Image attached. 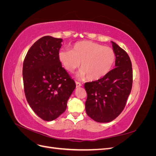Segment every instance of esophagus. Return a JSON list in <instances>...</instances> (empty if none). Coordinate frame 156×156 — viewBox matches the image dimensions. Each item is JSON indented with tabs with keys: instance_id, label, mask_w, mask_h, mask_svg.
Returning a JSON list of instances; mask_svg holds the SVG:
<instances>
[{
	"instance_id": "1",
	"label": "esophagus",
	"mask_w": 156,
	"mask_h": 156,
	"mask_svg": "<svg viewBox=\"0 0 156 156\" xmlns=\"http://www.w3.org/2000/svg\"><path fill=\"white\" fill-rule=\"evenodd\" d=\"M75 84H76V87H77V88H79V87H82V84H81V83H79V82L76 81V82H75Z\"/></svg>"
}]
</instances>
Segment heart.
I'll use <instances>...</instances> for the list:
<instances>
[{"instance_id": "1", "label": "heart", "mask_w": 156, "mask_h": 156, "mask_svg": "<svg viewBox=\"0 0 156 156\" xmlns=\"http://www.w3.org/2000/svg\"><path fill=\"white\" fill-rule=\"evenodd\" d=\"M58 58L64 68L72 73L80 66L81 69L77 76L88 77L95 81L105 77L112 69L116 61L115 51L95 42L83 41L75 44L72 49H61Z\"/></svg>"}]
</instances>
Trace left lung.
<instances>
[{"label": "left lung", "instance_id": "obj_1", "mask_svg": "<svg viewBox=\"0 0 156 156\" xmlns=\"http://www.w3.org/2000/svg\"><path fill=\"white\" fill-rule=\"evenodd\" d=\"M115 68L105 77L84 84L87 93V114L101 123L115 120L124 108L133 83V71L129 56L114 41Z\"/></svg>", "mask_w": 156, "mask_h": 156}]
</instances>
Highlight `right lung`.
Returning <instances> with one entry per match:
<instances>
[{"instance_id":"add662e5","label":"right lung","mask_w":156,"mask_h":156,"mask_svg":"<svg viewBox=\"0 0 156 156\" xmlns=\"http://www.w3.org/2000/svg\"><path fill=\"white\" fill-rule=\"evenodd\" d=\"M62 39L41 37L28 51L23 66L24 91L28 103L41 119L52 121L62 114L75 90L58 58Z\"/></svg>"}]
</instances>
